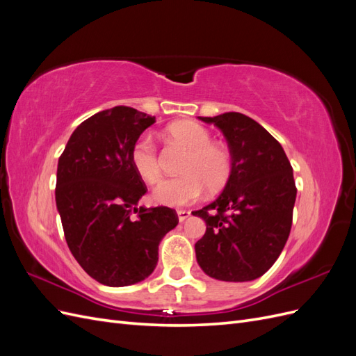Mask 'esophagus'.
I'll return each mask as SVG.
<instances>
[{"instance_id":"obj_1","label":"esophagus","mask_w":356,"mask_h":356,"mask_svg":"<svg viewBox=\"0 0 356 356\" xmlns=\"http://www.w3.org/2000/svg\"><path fill=\"white\" fill-rule=\"evenodd\" d=\"M177 213H178V220H179V222H184L190 215H191V212L190 211H186V209H179V211H177Z\"/></svg>"}]
</instances>
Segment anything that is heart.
I'll list each match as a JSON object with an SVG mask.
<instances>
[{
	"label": "heart",
	"mask_w": 356,
	"mask_h": 356,
	"mask_svg": "<svg viewBox=\"0 0 356 356\" xmlns=\"http://www.w3.org/2000/svg\"><path fill=\"white\" fill-rule=\"evenodd\" d=\"M168 134L188 149L181 165L179 177L165 179L154 190L157 203L181 208L199 200L204 188L217 191L225 186L233 169L229 149L212 144L208 129L195 122H178L168 127ZM131 163L138 177L147 184H156L161 177L157 144L152 134H143L131 148Z\"/></svg>",
	"instance_id": "1"
}]
</instances>
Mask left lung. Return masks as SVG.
Wrapping results in <instances>:
<instances>
[{"mask_svg": "<svg viewBox=\"0 0 356 356\" xmlns=\"http://www.w3.org/2000/svg\"><path fill=\"white\" fill-rule=\"evenodd\" d=\"M227 139L232 175L221 195L193 215L207 222L196 242L202 270L225 282L263 276L281 255L293 224L296 181L282 145L251 117H199Z\"/></svg>", "mask_w": 356, "mask_h": 356, "instance_id": "8db88e82", "label": "left lung"}]
</instances>
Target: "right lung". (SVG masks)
Returning a JSON list of instances; mask_svg holds the SVG:
<instances>
[{
	"label": "right lung",
	"instance_id": "1",
	"mask_svg": "<svg viewBox=\"0 0 356 356\" xmlns=\"http://www.w3.org/2000/svg\"><path fill=\"white\" fill-rule=\"evenodd\" d=\"M154 122L123 105L96 113L77 126L58 161L55 196L68 248L106 286L152 275L160 241L178 224L168 207H136L147 187L131 163V148Z\"/></svg>",
	"mask_w": 356,
	"mask_h": 356
}]
</instances>
